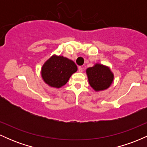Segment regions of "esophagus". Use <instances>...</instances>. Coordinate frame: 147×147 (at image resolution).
I'll return each mask as SVG.
<instances>
[{
    "label": "esophagus",
    "instance_id": "esophagus-1",
    "mask_svg": "<svg viewBox=\"0 0 147 147\" xmlns=\"http://www.w3.org/2000/svg\"><path fill=\"white\" fill-rule=\"evenodd\" d=\"M78 70H79V72H83V68H82V66H79L78 68Z\"/></svg>",
    "mask_w": 147,
    "mask_h": 147
}]
</instances>
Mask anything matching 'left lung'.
I'll return each instance as SVG.
<instances>
[{
    "mask_svg": "<svg viewBox=\"0 0 147 147\" xmlns=\"http://www.w3.org/2000/svg\"><path fill=\"white\" fill-rule=\"evenodd\" d=\"M86 73L90 86L96 91L106 90L113 81V74L110 69L102 64L97 63L88 68Z\"/></svg>",
    "mask_w": 147,
    "mask_h": 147,
    "instance_id": "1",
    "label": "left lung"
}]
</instances>
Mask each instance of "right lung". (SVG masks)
I'll return each mask as SVG.
<instances>
[{
    "label": "right lung",
    "instance_id": "1",
    "mask_svg": "<svg viewBox=\"0 0 147 147\" xmlns=\"http://www.w3.org/2000/svg\"><path fill=\"white\" fill-rule=\"evenodd\" d=\"M77 70V65L72 60L54 55L43 64L41 76L50 86L59 88L65 85L70 76Z\"/></svg>",
    "mask_w": 147,
    "mask_h": 147
}]
</instances>
